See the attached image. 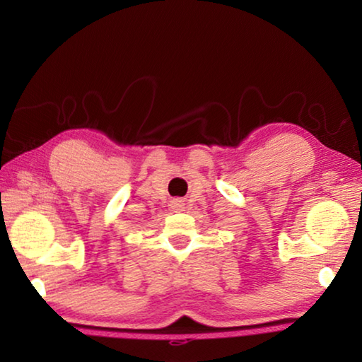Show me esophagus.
Wrapping results in <instances>:
<instances>
[{"instance_id":"esophagus-1","label":"esophagus","mask_w":362,"mask_h":362,"mask_svg":"<svg viewBox=\"0 0 362 362\" xmlns=\"http://www.w3.org/2000/svg\"><path fill=\"white\" fill-rule=\"evenodd\" d=\"M174 207H177V209H180V207H182V201H174Z\"/></svg>"}]
</instances>
